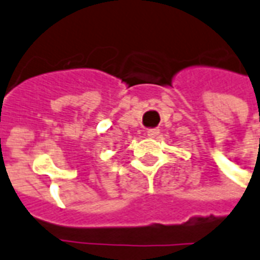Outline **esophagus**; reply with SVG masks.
Listing matches in <instances>:
<instances>
[{"label":"esophagus","instance_id":"1","mask_svg":"<svg viewBox=\"0 0 260 260\" xmlns=\"http://www.w3.org/2000/svg\"><path fill=\"white\" fill-rule=\"evenodd\" d=\"M158 133H160V130H158V128H149L148 137H150V138H154L156 136H158Z\"/></svg>","mask_w":260,"mask_h":260}]
</instances>
